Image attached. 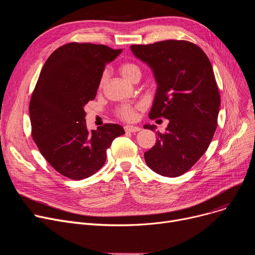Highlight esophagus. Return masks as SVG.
<instances>
[{"mask_svg": "<svg viewBox=\"0 0 255 255\" xmlns=\"http://www.w3.org/2000/svg\"><path fill=\"white\" fill-rule=\"evenodd\" d=\"M124 129H125L126 132H132V133H133V132H137V131L140 130L139 127H137V126H131V125L125 126Z\"/></svg>", "mask_w": 255, "mask_h": 255, "instance_id": "34e87169", "label": "esophagus"}]
</instances>
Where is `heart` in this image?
<instances>
[{
  "mask_svg": "<svg viewBox=\"0 0 255 255\" xmlns=\"http://www.w3.org/2000/svg\"><path fill=\"white\" fill-rule=\"evenodd\" d=\"M120 71L121 74L124 76L127 80H130L134 77L137 74H140V68L133 63H125L122 66L120 67ZM106 80V72H104L101 75L100 78V87H102ZM137 110H139V106H131V105H124L121 107V109L118 111V115L121 119H123L125 121H134L137 116Z\"/></svg>",
  "mask_w": 255,
  "mask_h": 255,
  "instance_id": "heart-1",
  "label": "heart"
}]
</instances>
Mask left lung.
Instances as JSON below:
<instances>
[{
  "label": "left lung",
  "instance_id": "1",
  "mask_svg": "<svg viewBox=\"0 0 255 255\" xmlns=\"http://www.w3.org/2000/svg\"><path fill=\"white\" fill-rule=\"evenodd\" d=\"M130 48L150 66L157 83L149 118L169 120L166 131L157 132L156 144L144 153L145 163L159 175L179 177L205 154L217 128L220 95L211 62L202 48L185 40Z\"/></svg>",
  "mask_w": 255,
  "mask_h": 255
}]
</instances>
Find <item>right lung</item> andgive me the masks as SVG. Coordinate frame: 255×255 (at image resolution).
<instances>
[{
	"mask_svg": "<svg viewBox=\"0 0 255 255\" xmlns=\"http://www.w3.org/2000/svg\"><path fill=\"white\" fill-rule=\"evenodd\" d=\"M121 52L102 44L67 43L40 72L29 106L32 136L47 162L67 178L97 172L113 140L125 133L118 124L88 131L84 110L96 97L105 65Z\"/></svg>",
	"mask_w": 255,
	"mask_h": 255,
	"instance_id": "1",
	"label": "right lung"
}]
</instances>
